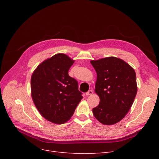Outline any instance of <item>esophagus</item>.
<instances>
[{"instance_id": "1", "label": "esophagus", "mask_w": 159, "mask_h": 159, "mask_svg": "<svg viewBox=\"0 0 159 159\" xmlns=\"http://www.w3.org/2000/svg\"><path fill=\"white\" fill-rule=\"evenodd\" d=\"M93 94V91L92 90H89L87 93H86V95H91Z\"/></svg>"}]
</instances>
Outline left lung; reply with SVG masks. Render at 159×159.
I'll list each match as a JSON object with an SVG mask.
<instances>
[{
  "label": "left lung",
  "mask_w": 159,
  "mask_h": 159,
  "mask_svg": "<svg viewBox=\"0 0 159 159\" xmlns=\"http://www.w3.org/2000/svg\"><path fill=\"white\" fill-rule=\"evenodd\" d=\"M91 64L97 72L95 91L100 99L93 113L103 125L117 123L125 116L135 98V71L125 61L115 57L91 60Z\"/></svg>",
  "instance_id": "8db88e82"
}]
</instances>
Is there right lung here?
<instances>
[{
	"label": "right lung",
	"instance_id": "obj_1",
	"mask_svg": "<svg viewBox=\"0 0 159 159\" xmlns=\"http://www.w3.org/2000/svg\"><path fill=\"white\" fill-rule=\"evenodd\" d=\"M74 61L57 54L38 66L31 77V94L38 111L56 124L67 122L73 115L82 93L76 80L68 75Z\"/></svg>",
	"mask_w": 159,
	"mask_h": 159
}]
</instances>
